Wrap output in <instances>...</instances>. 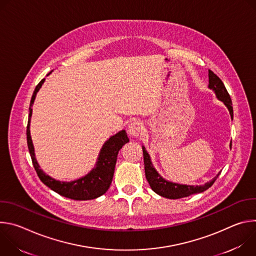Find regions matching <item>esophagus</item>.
Listing matches in <instances>:
<instances>
[{"instance_id":"1","label":"esophagus","mask_w":256,"mask_h":256,"mask_svg":"<svg viewBox=\"0 0 256 256\" xmlns=\"http://www.w3.org/2000/svg\"><path fill=\"white\" fill-rule=\"evenodd\" d=\"M142 128H144V124H142V122L140 120H134L128 126V134L136 138V136H138L142 134Z\"/></svg>"}]
</instances>
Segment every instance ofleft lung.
Returning a JSON list of instances; mask_svg holds the SVG:
<instances>
[{
	"instance_id": "1",
	"label": "left lung",
	"mask_w": 256,
	"mask_h": 256,
	"mask_svg": "<svg viewBox=\"0 0 256 256\" xmlns=\"http://www.w3.org/2000/svg\"><path fill=\"white\" fill-rule=\"evenodd\" d=\"M208 88L212 90L216 94V97L222 101L228 110L230 112L231 118L233 120V107H232V100L230 98V95L224 85V83L221 81L216 74L208 70ZM142 154H144V173L146 178H147L151 188L159 196L170 198V200H177L186 198L194 194H200L210 188L218 176L220 175L221 172H218L212 180H210L204 186H186V184H175V182L168 181L164 179L155 169V167L152 164L151 157L149 153L146 150V148L142 146Z\"/></svg>"
}]
</instances>
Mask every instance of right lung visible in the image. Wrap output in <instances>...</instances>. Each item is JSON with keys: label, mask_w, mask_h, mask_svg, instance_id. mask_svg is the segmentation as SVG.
I'll return each mask as SVG.
<instances>
[{"label": "right lung", "mask_w": 256, "mask_h": 256, "mask_svg": "<svg viewBox=\"0 0 256 256\" xmlns=\"http://www.w3.org/2000/svg\"><path fill=\"white\" fill-rule=\"evenodd\" d=\"M52 72H50L46 76L50 75ZM44 81L46 79H42L38 83V85L36 86L33 92V95L31 97L27 132H26L27 144H28V149H29V153L32 159L34 169L44 184L48 188H50L52 190L60 194L62 196H64L70 200H89L97 198L102 194H104L112 184L118 151L122 148V146L124 144L128 142L126 132L122 130L118 134L112 136L104 142L99 152L97 162L94 168L85 176L72 181H60L50 177L42 169H40V166L35 158L34 147H33L32 138L30 136V120L32 116V105L34 103L36 94H38V92L40 90Z\"/></svg>", "instance_id": "add662e5"}]
</instances>
